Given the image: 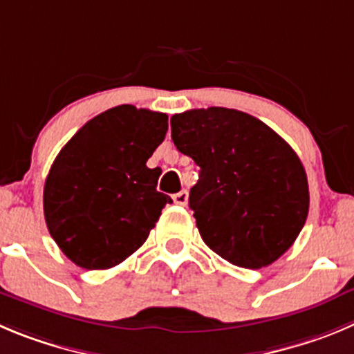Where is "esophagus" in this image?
<instances>
[{
  "mask_svg": "<svg viewBox=\"0 0 354 354\" xmlns=\"http://www.w3.org/2000/svg\"><path fill=\"white\" fill-rule=\"evenodd\" d=\"M173 201H174V204H178V206H185L188 201V192L187 190H181V192L174 194Z\"/></svg>",
  "mask_w": 354,
  "mask_h": 354,
  "instance_id": "1",
  "label": "esophagus"
}]
</instances>
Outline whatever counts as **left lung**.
I'll return each instance as SVG.
<instances>
[{"mask_svg":"<svg viewBox=\"0 0 354 354\" xmlns=\"http://www.w3.org/2000/svg\"><path fill=\"white\" fill-rule=\"evenodd\" d=\"M171 138L201 167L188 204L204 243L244 269L276 262L309 211L306 169L293 148L259 118L218 106L173 115Z\"/></svg>","mask_w":354,"mask_h":354,"instance_id":"left-lung-1","label":"left lung"}]
</instances>
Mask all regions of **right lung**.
Listing matches in <instances>:
<instances>
[{"label":"right lung","instance_id":"right-lung-1","mask_svg":"<svg viewBox=\"0 0 354 354\" xmlns=\"http://www.w3.org/2000/svg\"><path fill=\"white\" fill-rule=\"evenodd\" d=\"M167 115L122 104L88 120L64 145L43 188L52 239L73 263L110 269L147 241L169 196L147 160L164 141Z\"/></svg>","mask_w":354,"mask_h":354}]
</instances>
